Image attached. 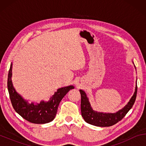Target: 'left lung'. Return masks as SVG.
<instances>
[{
  "label": "left lung",
  "instance_id": "left-lung-1",
  "mask_svg": "<svg viewBox=\"0 0 146 146\" xmlns=\"http://www.w3.org/2000/svg\"><path fill=\"white\" fill-rule=\"evenodd\" d=\"M81 95V113L84 119L90 124L99 127H109L115 124L125 117L127 112L131 109L135 102L137 93V85L136 86L135 92L127 104L122 110L116 113H97L91 108L85 92L80 90Z\"/></svg>",
  "mask_w": 146,
  "mask_h": 146
}]
</instances>
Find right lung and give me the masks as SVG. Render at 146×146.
Wrapping results in <instances>:
<instances>
[{"instance_id":"obj_1","label":"right lung","mask_w":146,"mask_h":146,"mask_svg":"<svg viewBox=\"0 0 146 146\" xmlns=\"http://www.w3.org/2000/svg\"><path fill=\"white\" fill-rule=\"evenodd\" d=\"M12 64L9 68L8 77V90L11 104L15 111L24 119L33 123L50 122L55 117L61 100L70 90L74 88L70 86L58 89L48 102H41L37 105L28 104L16 92L11 82Z\"/></svg>"}]
</instances>
